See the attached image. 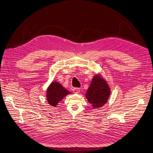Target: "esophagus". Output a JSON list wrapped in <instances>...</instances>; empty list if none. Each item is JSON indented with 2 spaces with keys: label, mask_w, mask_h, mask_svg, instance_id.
<instances>
[{
  "label": "esophagus",
  "mask_w": 153,
  "mask_h": 153,
  "mask_svg": "<svg viewBox=\"0 0 153 153\" xmlns=\"http://www.w3.org/2000/svg\"><path fill=\"white\" fill-rule=\"evenodd\" d=\"M73 92L74 93H76V94L79 93L80 92V88H73Z\"/></svg>",
  "instance_id": "obj_1"
}]
</instances>
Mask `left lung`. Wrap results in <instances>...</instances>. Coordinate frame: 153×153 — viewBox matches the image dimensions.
Returning <instances> with one entry per match:
<instances>
[{
    "instance_id": "1",
    "label": "left lung",
    "mask_w": 153,
    "mask_h": 153,
    "mask_svg": "<svg viewBox=\"0 0 153 153\" xmlns=\"http://www.w3.org/2000/svg\"><path fill=\"white\" fill-rule=\"evenodd\" d=\"M110 95V89L107 82L100 75L94 76L86 98L93 108H100L106 103Z\"/></svg>"
}]
</instances>
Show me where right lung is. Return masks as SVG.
<instances>
[{
	"label": "right lung",
	"instance_id": "1",
	"mask_svg": "<svg viewBox=\"0 0 153 153\" xmlns=\"http://www.w3.org/2000/svg\"><path fill=\"white\" fill-rule=\"evenodd\" d=\"M69 94H71V92L65 89L59 82L53 81L47 90V101L51 106H56Z\"/></svg>",
	"mask_w": 153,
	"mask_h": 153
}]
</instances>
